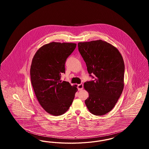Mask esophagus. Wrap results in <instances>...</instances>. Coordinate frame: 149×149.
Listing matches in <instances>:
<instances>
[{
    "label": "esophagus",
    "mask_w": 149,
    "mask_h": 149,
    "mask_svg": "<svg viewBox=\"0 0 149 149\" xmlns=\"http://www.w3.org/2000/svg\"><path fill=\"white\" fill-rule=\"evenodd\" d=\"M78 89L79 91H81L83 89V84H80L78 85Z\"/></svg>",
    "instance_id": "34e87169"
}]
</instances>
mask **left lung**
Instances as JSON below:
<instances>
[{
	"label": "left lung",
	"mask_w": 149,
	"mask_h": 149,
	"mask_svg": "<svg viewBox=\"0 0 149 149\" xmlns=\"http://www.w3.org/2000/svg\"><path fill=\"white\" fill-rule=\"evenodd\" d=\"M78 45L88 73L95 75L94 80L84 83V88L89 93L85 104L94 115L106 114L115 106L123 89V57L116 47L101 40Z\"/></svg>",
	"instance_id": "obj_1"
}]
</instances>
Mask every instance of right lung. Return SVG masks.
Returning a JSON list of instances; mask_svg holds the SVG:
<instances>
[{"label": "right lung", "instance_id": "add662e5", "mask_svg": "<svg viewBox=\"0 0 149 149\" xmlns=\"http://www.w3.org/2000/svg\"><path fill=\"white\" fill-rule=\"evenodd\" d=\"M76 46L74 43L52 42L41 47L33 57L30 69L32 85L39 103L51 115L65 113L78 91L77 85L61 80L66 58Z\"/></svg>", "mask_w": 149, "mask_h": 149}]
</instances>
